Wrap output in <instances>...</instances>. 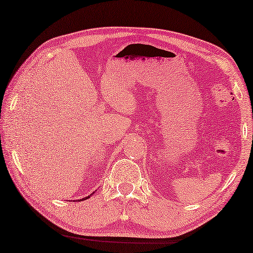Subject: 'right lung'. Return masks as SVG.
I'll return each mask as SVG.
<instances>
[{"label": "right lung", "instance_id": "right-lung-1", "mask_svg": "<svg viewBox=\"0 0 253 253\" xmlns=\"http://www.w3.org/2000/svg\"><path fill=\"white\" fill-rule=\"evenodd\" d=\"M87 198H89V196H88V197H85V198H83V201H84V200H87Z\"/></svg>", "mask_w": 253, "mask_h": 253}]
</instances>
